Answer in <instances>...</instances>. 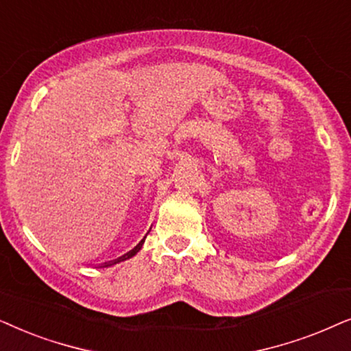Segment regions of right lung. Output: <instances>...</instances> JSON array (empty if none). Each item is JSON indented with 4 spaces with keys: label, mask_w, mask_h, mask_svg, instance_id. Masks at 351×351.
<instances>
[{
    "label": "right lung",
    "mask_w": 351,
    "mask_h": 351,
    "mask_svg": "<svg viewBox=\"0 0 351 351\" xmlns=\"http://www.w3.org/2000/svg\"><path fill=\"white\" fill-rule=\"evenodd\" d=\"M144 239H146V237H144ZM144 239H143L141 242H139V244H138L136 247H134V249H133V250H130V252H128V254H125L123 256H120V258H117V260H114V261H109V263H106L104 266H112V265H115V263H120V261H125V260L132 258V256H134V255H136V254H138V252H139V250H141V247H143V244H144Z\"/></svg>",
    "instance_id": "obj_1"
}]
</instances>
